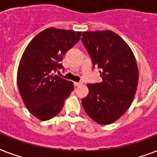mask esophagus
Masks as SVG:
<instances>
[{"label": "esophagus", "instance_id": "1", "mask_svg": "<svg viewBox=\"0 0 157 157\" xmlns=\"http://www.w3.org/2000/svg\"><path fill=\"white\" fill-rule=\"evenodd\" d=\"M81 85H83V83L81 81H80V82H74V86H80Z\"/></svg>", "mask_w": 157, "mask_h": 157}]
</instances>
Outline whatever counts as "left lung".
Returning a JSON list of instances; mask_svg holds the SVG:
<instances>
[{"label": "left lung", "mask_w": 157, "mask_h": 157, "mask_svg": "<svg viewBox=\"0 0 157 157\" xmlns=\"http://www.w3.org/2000/svg\"><path fill=\"white\" fill-rule=\"evenodd\" d=\"M94 67L101 69V83L88 84L82 98L86 114L100 124L118 120L130 107L139 83V69L133 51L110 30L84 32L81 38Z\"/></svg>", "instance_id": "1"}]
</instances>
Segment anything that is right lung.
<instances>
[{
	"mask_svg": "<svg viewBox=\"0 0 157 157\" xmlns=\"http://www.w3.org/2000/svg\"><path fill=\"white\" fill-rule=\"evenodd\" d=\"M82 32L49 28L28 44L19 62L17 83L26 107L40 121L58 115L74 85L54 72L63 68V55L78 42Z\"/></svg>",
	"mask_w": 157,
	"mask_h": 157,
	"instance_id": "add662e5",
	"label": "right lung"
}]
</instances>
